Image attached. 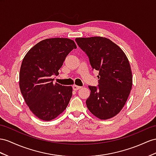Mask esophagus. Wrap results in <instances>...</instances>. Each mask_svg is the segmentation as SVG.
Masks as SVG:
<instances>
[{
  "instance_id": "34e87169",
  "label": "esophagus",
  "mask_w": 156,
  "mask_h": 156,
  "mask_svg": "<svg viewBox=\"0 0 156 156\" xmlns=\"http://www.w3.org/2000/svg\"><path fill=\"white\" fill-rule=\"evenodd\" d=\"M73 90H74V91H77V90H78L79 89L81 88L80 86H76V85H74V86H73Z\"/></svg>"
}]
</instances>
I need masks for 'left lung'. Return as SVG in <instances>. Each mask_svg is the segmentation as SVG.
<instances>
[{"label":"left lung","mask_w":156,"mask_h":156,"mask_svg":"<svg viewBox=\"0 0 156 156\" xmlns=\"http://www.w3.org/2000/svg\"><path fill=\"white\" fill-rule=\"evenodd\" d=\"M89 58L93 70L99 71V85L88 86L87 109L101 120L117 115L127 101L133 86L129 59L117 44L103 37L76 38Z\"/></svg>","instance_id":"obj_1"}]
</instances>
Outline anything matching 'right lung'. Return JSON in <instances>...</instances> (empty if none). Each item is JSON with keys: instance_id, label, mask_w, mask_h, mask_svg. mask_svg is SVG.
Masks as SVG:
<instances>
[{"instance_id": "right-lung-1", "label": "right lung", "mask_w": 156, "mask_h": 156, "mask_svg": "<svg viewBox=\"0 0 156 156\" xmlns=\"http://www.w3.org/2000/svg\"><path fill=\"white\" fill-rule=\"evenodd\" d=\"M76 45L68 38L42 40L29 50L20 70L19 85L27 106L35 116L51 121L66 109L73 95L72 86L53 83L66 56Z\"/></svg>"}]
</instances>
